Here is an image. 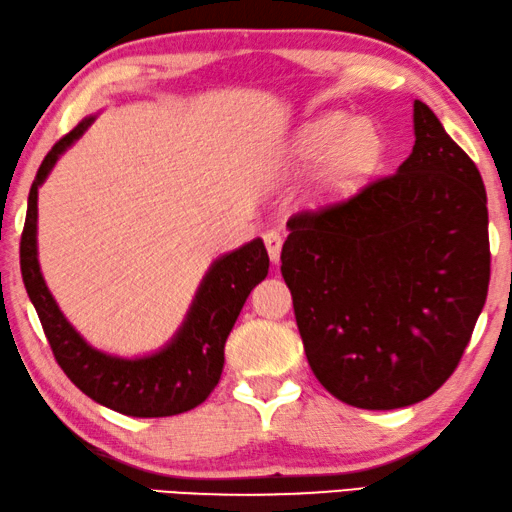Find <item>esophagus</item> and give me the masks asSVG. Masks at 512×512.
Instances as JSON below:
<instances>
[{
    "label": "esophagus",
    "instance_id": "obj_1",
    "mask_svg": "<svg viewBox=\"0 0 512 512\" xmlns=\"http://www.w3.org/2000/svg\"><path fill=\"white\" fill-rule=\"evenodd\" d=\"M264 246L269 250V257L273 264L280 262V248H283V236L278 232H266L264 234Z\"/></svg>",
    "mask_w": 512,
    "mask_h": 512
}]
</instances>
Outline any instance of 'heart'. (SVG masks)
Wrapping results in <instances>:
<instances>
[{"mask_svg": "<svg viewBox=\"0 0 512 512\" xmlns=\"http://www.w3.org/2000/svg\"><path fill=\"white\" fill-rule=\"evenodd\" d=\"M290 153L299 162H315L322 157V174L327 181L350 185L371 174L383 153V141L371 122L350 120L343 111H327L297 129Z\"/></svg>", "mask_w": 512, "mask_h": 512, "instance_id": "b5f03b06", "label": "heart"}]
</instances>
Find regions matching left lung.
I'll use <instances>...</instances> for the list:
<instances>
[{
    "mask_svg": "<svg viewBox=\"0 0 512 512\" xmlns=\"http://www.w3.org/2000/svg\"><path fill=\"white\" fill-rule=\"evenodd\" d=\"M397 174L287 220L280 271L315 378L343 403L392 410L457 369L489 285L487 194L420 99Z\"/></svg>",
    "mask_w": 512,
    "mask_h": 512,
    "instance_id": "obj_1",
    "label": "left lung"
}]
</instances>
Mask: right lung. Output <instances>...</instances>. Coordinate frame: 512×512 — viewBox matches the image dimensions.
I'll return each mask as SVG.
<instances>
[{
	"instance_id": "1",
	"label": "right lung",
	"mask_w": 512,
	"mask_h": 512,
	"mask_svg": "<svg viewBox=\"0 0 512 512\" xmlns=\"http://www.w3.org/2000/svg\"><path fill=\"white\" fill-rule=\"evenodd\" d=\"M95 115L78 122L55 143L34 178L23 239H20V271L25 290L37 308L41 327L53 355L67 378L92 401L132 417H167L197 408L218 385L225 366V343L246 304L250 290L269 273L264 241L220 255L208 266L194 294L183 325L160 350L141 357H118L92 348L64 318L46 280H43L37 246L39 187L60 160V155L81 139Z\"/></svg>"
}]
</instances>
